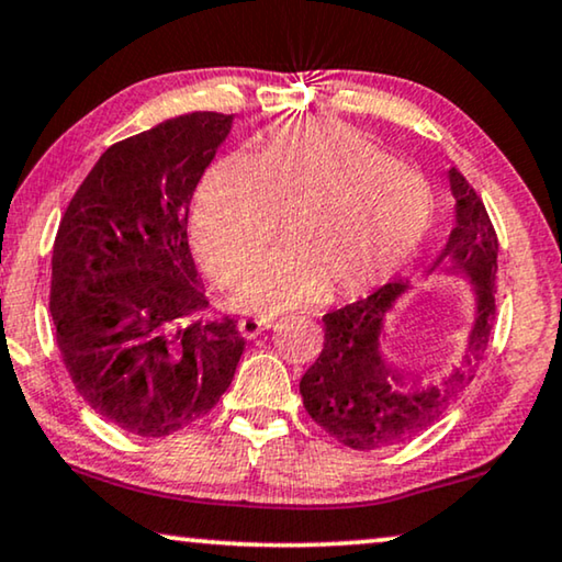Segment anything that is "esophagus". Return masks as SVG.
I'll use <instances>...</instances> for the list:
<instances>
[{"mask_svg":"<svg viewBox=\"0 0 562 562\" xmlns=\"http://www.w3.org/2000/svg\"><path fill=\"white\" fill-rule=\"evenodd\" d=\"M272 323L270 321H262V318H241L239 321V334L251 341V338H257L262 330L270 328Z\"/></svg>","mask_w":562,"mask_h":562,"instance_id":"34e87169","label":"esophagus"}]
</instances>
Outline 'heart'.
<instances>
[{"label":"heart","instance_id":"1","mask_svg":"<svg viewBox=\"0 0 562 562\" xmlns=\"http://www.w3.org/2000/svg\"><path fill=\"white\" fill-rule=\"evenodd\" d=\"M284 247L244 265L232 303L262 318L321 300L361 295L413 262L436 221L425 176L336 122H288L259 155L234 149L205 170L193 239L226 278L284 216Z\"/></svg>","mask_w":562,"mask_h":562}]
</instances>
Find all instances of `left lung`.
I'll list each match as a JSON object with an SVG mask.
<instances>
[{"label":"left lung","mask_w":562,"mask_h":562,"mask_svg":"<svg viewBox=\"0 0 562 562\" xmlns=\"http://www.w3.org/2000/svg\"><path fill=\"white\" fill-rule=\"evenodd\" d=\"M456 199V224L428 274H450L471 284L473 323L465 338L461 367L438 382L420 384L405 363L386 357V315L413 284L390 282L374 295L323 315L321 357L300 379L307 415L328 436L353 450L397 446L428 430L446 413L484 357L496 318V241L484 203L456 168L448 170Z\"/></svg>","instance_id":"1"}]
</instances>
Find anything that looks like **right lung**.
Masks as SVG:
<instances>
[{
	"instance_id": "right-lung-1",
	"label": "right lung",
	"mask_w": 562,
	"mask_h": 562,
	"mask_svg": "<svg viewBox=\"0 0 562 562\" xmlns=\"http://www.w3.org/2000/svg\"><path fill=\"white\" fill-rule=\"evenodd\" d=\"M234 114L193 112L116 142L63 213L50 313L76 390L109 423L165 438L201 420L244 353L234 318L209 321L188 209Z\"/></svg>"
}]
</instances>
